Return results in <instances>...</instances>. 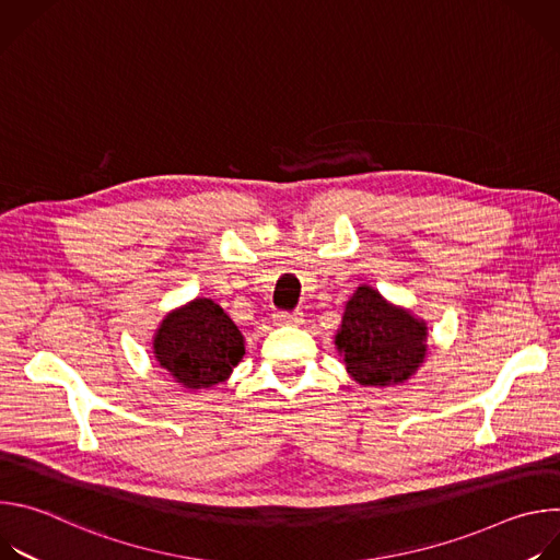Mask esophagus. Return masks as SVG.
Returning <instances> with one entry per match:
<instances>
[{
	"instance_id": "1",
	"label": "esophagus",
	"mask_w": 560,
	"mask_h": 560,
	"mask_svg": "<svg viewBox=\"0 0 560 560\" xmlns=\"http://www.w3.org/2000/svg\"><path fill=\"white\" fill-rule=\"evenodd\" d=\"M275 324L277 326H301L303 324V314L301 312H277L275 314Z\"/></svg>"
}]
</instances>
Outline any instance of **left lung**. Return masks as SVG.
<instances>
[{"mask_svg":"<svg viewBox=\"0 0 560 560\" xmlns=\"http://www.w3.org/2000/svg\"><path fill=\"white\" fill-rule=\"evenodd\" d=\"M428 324L408 307L359 285L346 303L335 348L363 387L404 385L428 357Z\"/></svg>","mask_w":560,"mask_h":560,"instance_id":"8db88e82","label":"left lung"}]
</instances>
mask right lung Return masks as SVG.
Returning <instances> with one entry per match:
<instances>
[{
  "label": "right lung",
  "instance_id": "right-lung-1",
  "mask_svg": "<svg viewBox=\"0 0 560 560\" xmlns=\"http://www.w3.org/2000/svg\"><path fill=\"white\" fill-rule=\"evenodd\" d=\"M152 354L175 383L203 389L230 378L246 354V339L219 303L197 296L164 316L152 337Z\"/></svg>",
  "mask_w": 560,
  "mask_h": 560
}]
</instances>
